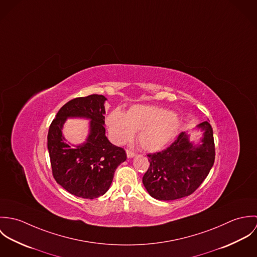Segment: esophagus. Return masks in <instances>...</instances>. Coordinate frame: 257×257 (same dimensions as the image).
<instances>
[{
  "mask_svg": "<svg viewBox=\"0 0 257 257\" xmlns=\"http://www.w3.org/2000/svg\"><path fill=\"white\" fill-rule=\"evenodd\" d=\"M126 156H127V158H133L136 156V154L130 150H126Z\"/></svg>",
  "mask_w": 257,
  "mask_h": 257,
  "instance_id": "obj_1",
  "label": "esophagus"
}]
</instances>
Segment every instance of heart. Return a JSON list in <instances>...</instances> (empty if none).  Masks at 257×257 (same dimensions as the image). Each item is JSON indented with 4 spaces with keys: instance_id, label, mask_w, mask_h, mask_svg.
<instances>
[{
    "instance_id": "1",
    "label": "heart",
    "mask_w": 257,
    "mask_h": 257,
    "mask_svg": "<svg viewBox=\"0 0 257 257\" xmlns=\"http://www.w3.org/2000/svg\"><path fill=\"white\" fill-rule=\"evenodd\" d=\"M106 122L110 139L115 145H124L139 132V145L149 152L159 151L171 144L180 127L176 114L146 105H135L126 113L114 109L108 114Z\"/></svg>"
}]
</instances>
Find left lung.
I'll list each match as a JSON object with an SVG mask.
<instances>
[{"label": "left lung", "instance_id": "8db88e82", "mask_svg": "<svg viewBox=\"0 0 257 257\" xmlns=\"http://www.w3.org/2000/svg\"><path fill=\"white\" fill-rule=\"evenodd\" d=\"M195 130L202 132L198 143L183 132L167 149L147 155L150 165L143 183L152 198L173 201L187 197L208 176L215 162L213 128L203 121Z\"/></svg>", "mask_w": 257, "mask_h": 257}]
</instances>
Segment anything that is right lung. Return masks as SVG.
<instances>
[{
    "label": "right lung",
    "mask_w": 257,
    "mask_h": 257,
    "mask_svg": "<svg viewBox=\"0 0 257 257\" xmlns=\"http://www.w3.org/2000/svg\"><path fill=\"white\" fill-rule=\"evenodd\" d=\"M103 95L76 98L58 110L47 136L52 173L56 182L67 192L83 199L103 196L109 189L116 167L125 161V151L110 144L105 130ZM68 118L90 120L85 142L72 145L63 135Z\"/></svg>",
    "instance_id": "right-lung-1"
}]
</instances>
